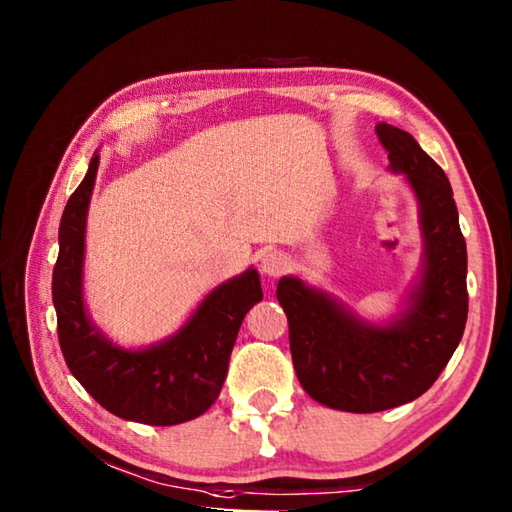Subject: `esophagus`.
Masks as SVG:
<instances>
[{"label": "esophagus", "instance_id": "1", "mask_svg": "<svg viewBox=\"0 0 512 512\" xmlns=\"http://www.w3.org/2000/svg\"><path fill=\"white\" fill-rule=\"evenodd\" d=\"M259 262H262V264H259V266H262V271L266 275H271V277L282 275L289 268V257L280 253V250H268V253H264Z\"/></svg>", "mask_w": 512, "mask_h": 512}]
</instances>
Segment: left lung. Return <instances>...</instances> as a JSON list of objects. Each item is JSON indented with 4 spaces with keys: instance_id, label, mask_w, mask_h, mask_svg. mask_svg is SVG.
<instances>
[{
    "instance_id": "1",
    "label": "left lung",
    "mask_w": 512,
    "mask_h": 512,
    "mask_svg": "<svg viewBox=\"0 0 512 512\" xmlns=\"http://www.w3.org/2000/svg\"><path fill=\"white\" fill-rule=\"evenodd\" d=\"M377 137L391 169L409 178L420 203L424 268L409 307L393 325L377 327L298 277L277 284L302 388L329 409L350 413L395 409L429 391L467 320V248L452 185L402 128L377 124Z\"/></svg>"
}]
</instances>
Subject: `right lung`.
<instances>
[{"label":"right lung","instance_id":"right-lung-1","mask_svg":"<svg viewBox=\"0 0 512 512\" xmlns=\"http://www.w3.org/2000/svg\"><path fill=\"white\" fill-rule=\"evenodd\" d=\"M99 155L69 196L58 228L51 277L58 341L67 368L103 409L117 418L171 427L203 415L221 393L230 352L248 309L264 298L259 275L248 268L207 296L187 325L149 350H121L94 329L83 307V244Z\"/></svg>","mask_w":512,"mask_h":512}]
</instances>
